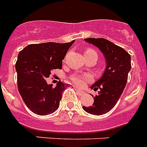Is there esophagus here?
I'll return each mask as SVG.
<instances>
[{
	"label": "esophagus",
	"instance_id": "obj_1",
	"mask_svg": "<svg viewBox=\"0 0 147 147\" xmlns=\"http://www.w3.org/2000/svg\"><path fill=\"white\" fill-rule=\"evenodd\" d=\"M76 90H77V92H78V93L79 94H80V95H81V94H84V90H80V89H78V88H76Z\"/></svg>",
	"mask_w": 147,
	"mask_h": 147
}]
</instances>
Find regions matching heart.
Returning <instances> with one entry per match:
<instances>
[{"label": "heart", "instance_id": "1", "mask_svg": "<svg viewBox=\"0 0 147 147\" xmlns=\"http://www.w3.org/2000/svg\"><path fill=\"white\" fill-rule=\"evenodd\" d=\"M92 53H94L93 49H87L85 52H84V54H90ZM70 80L76 85L82 87V86L85 85L86 83L90 81L91 80V78H90V76H88L87 74H74L70 78Z\"/></svg>", "mask_w": 147, "mask_h": 147}]
</instances>
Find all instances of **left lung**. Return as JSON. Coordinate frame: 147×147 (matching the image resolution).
<instances>
[{"instance_id":"8db88e82","label":"left lung","mask_w":147,"mask_h":147,"mask_svg":"<svg viewBox=\"0 0 147 147\" xmlns=\"http://www.w3.org/2000/svg\"><path fill=\"white\" fill-rule=\"evenodd\" d=\"M86 42L97 46L104 54L106 69L98 81L90 87L98 90L91 106H83L88 113L94 115L105 114L113 109L124 90L131 69V57L124 49L102 38H84Z\"/></svg>"}]
</instances>
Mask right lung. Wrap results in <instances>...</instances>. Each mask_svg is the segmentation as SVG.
I'll return each instance as SVG.
<instances>
[{"label": "right lung", "instance_id": "add662e5", "mask_svg": "<svg viewBox=\"0 0 147 147\" xmlns=\"http://www.w3.org/2000/svg\"><path fill=\"white\" fill-rule=\"evenodd\" d=\"M75 42L66 43L30 44L20 51L15 63L18 88L26 106L38 115L53 113L58 109L67 84L59 82L53 88L46 78L53 69H62V61Z\"/></svg>", "mask_w": 147, "mask_h": 147}]
</instances>
